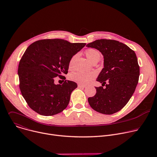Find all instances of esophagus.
Returning a JSON list of instances; mask_svg holds the SVG:
<instances>
[{
	"label": "esophagus",
	"instance_id": "obj_1",
	"mask_svg": "<svg viewBox=\"0 0 157 157\" xmlns=\"http://www.w3.org/2000/svg\"><path fill=\"white\" fill-rule=\"evenodd\" d=\"M78 87H86V85H84V84H78Z\"/></svg>",
	"mask_w": 157,
	"mask_h": 157
}]
</instances>
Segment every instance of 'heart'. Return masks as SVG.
Returning <instances> with one entry per match:
<instances>
[{"mask_svg": "<svg viewBox=\"0 0 157 157\" xmlns=\"http://www.w3.org/2000/svg\"><path fill=\"white\" fill-rule=\"evenodd\" d=\"M86 55L87 58L91 62L95 59H100L101 54L99 51L94 48H89L86 52ZM77 56V55H73L70 60L69 62V68L70 70H73L74 66V62ZM96 73L95 72H75L72 73L70 76V78L71 81H75L77 83L81 84H86L90 82L94 78H95Z\"/></svg>", "mask_w": 157, "mask_h": 157, "instance_id": "heart-1", "label": "heart"}]
</instances>
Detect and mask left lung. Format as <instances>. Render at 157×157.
I'll list each match as a JSON object with an SVG mask.
<instances>
[{
	"label": "left lung",
	"mask_w": 157,
	"mask_h": 157,
	"mask_svg": "<svg viewBox=\"0 0 157 157\" xmlns=\"http://www.w3.org/2000/svg\"><path fill=\"white\" fill-rule=\"evenodd\" d=\"M86 46L98 50L104 59L97 79L102 86L95 87L96 93L88 98L89 104L99 113L114 114L127 104L138 84L140 67L136 53L114 40H97Z\"/></svg>",
	"instance_id": "obj_1"
}]
</instances>
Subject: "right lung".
<instances>
[{
  "mask_svg": "<svg viewBox=\"0 0 157 157\" xmlns=\"http://www.w3.org/2000/svg\"><path fill=\"white\" fill-rule=\"evenodd\" d=\"M85 45V43H73L63 39H44L27 48L18 64L19 87L29 106L36 113L51 116L68 106L77 84L65 80L62 85H56L54 79L64 77L70 59Z\"/></svg>",
  "mask_w": 157,
  "mask_h": 157,
  "instance_id": "1",
  "label": "right lung"
}]
</instances>
